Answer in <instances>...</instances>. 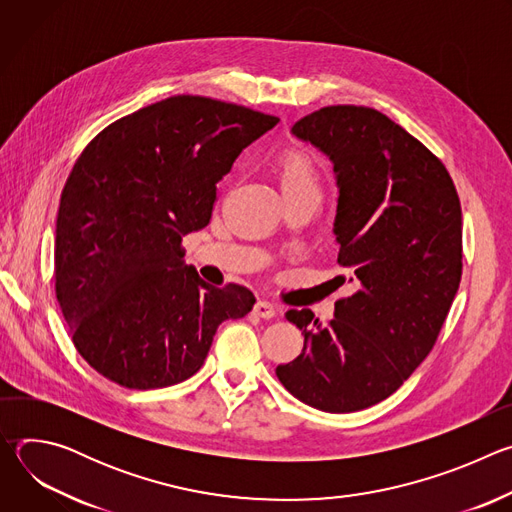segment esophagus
Wrapping results in <instances>:
<instances>
[{
    "label": "esophagus",
    "instance_id": "obj_1",
    "mask_svg": "<svg viewBox=\"0 0 512 512\" xmlns=\"http://www.w3.org/2000/svg\"><path fill=\"white\" fill-rule=\"evenodd\" d=\"M253 312H255L259 318L269 320V318H273V316L277 314V306H275L273 302H269V300H259V302L253 306Z\"/></svg>",
    "mask_w": 512,
    "mask_h": 512
}]
</instances>
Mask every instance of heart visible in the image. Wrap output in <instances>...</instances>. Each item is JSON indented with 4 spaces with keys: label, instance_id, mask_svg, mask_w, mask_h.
Instances as JSON below:
<instances>
[{
    "label": "heart",
    "instance_id": "1",
    "mask_svg": "<svg viewBox=\"0 0 512 512\" xmlns=\"http://www.w3.org/2000/svg\"><path fill=\"white\" fill-rule=\"evenodd\" d=\"M277 178L285 200H320L324 176L314 156L302 148H287L277 158Z\"/></svg>",
    "mask_w": 512,
    "mask_h": 512
}]
</instances>
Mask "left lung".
Listing matches in <instances>:
<instances>
[{
    "instance_id": "1",
    "label": "left lung",
    "mask_w": 512,
    "mask_h": 512,
    "mask_svg": "<svg viewBox=\"0 0 512 512\" xmlns=\"http://www.w3.org/2000/svg\"><path fill=\"white\" fill-rule=\"evenodd\" d=\"M294 131L330 156L340 188L334 233L352 294L320 324L285 318L304 348L275 369L281 385L328 413L393 395L431 352L462 279V206L442 160L377 109L322 107Z\"/></svg>"
}]
</instances>
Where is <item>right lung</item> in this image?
Masks as SVG:
<instances>
[{"label":"right lung","mask_w":512,"mask_h":512,"mask_svg":"<svg viewBox=\"0 0 512 512\" xmlns=\"http://www.w3.org/2000/svg\"><path fill=\"white\" fill-rule=\"evenodd\" d=\"M277 121L176 95L87 143L60 196L54 289L72 344L99 375L139 391L182 383L218 324L251 312L253 291L208 285L182 239L210 223L216 182Z\"/></svg>","instance_id":"obj_1"}]
</instances>
